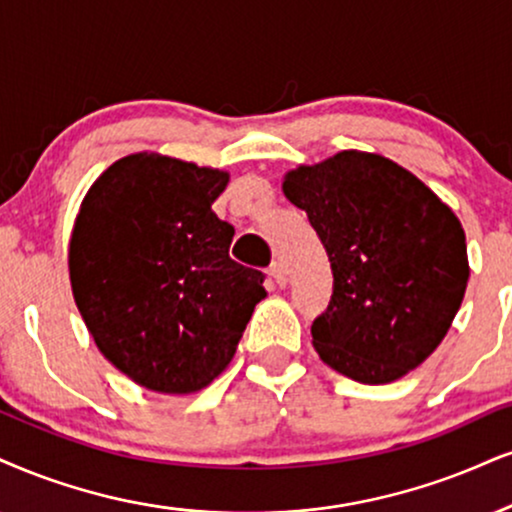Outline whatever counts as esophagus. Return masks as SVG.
Instances as JSON below:
<instances>
[{"label":"esophagus","instance_id":"esophagus-1","mask_svg":"<svg viewBox=\"0 0 512 512\" xmlns=\"http://www.w3.org/2000/svg\"><path fill=\"white\" fill-rule=\"evenodd\" d=\"M270 277L277 282V287H285L287 285V270L282 266L280 261H275L273 266H270Z\"/></svg>","mask_w":512,"mask_h":512}]
</instances>
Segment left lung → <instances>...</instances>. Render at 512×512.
Segmentation results:
<instances>
[{
	"label": "left lung",
	"instance_id": "obj_1",
	"mask_svg": "<svg viewBox=\"0 0 512 512\" xmlns=\"http://www.w3.org/2000/svg\"><path fill=\"white\" fill-rule=\"evenodd\" d=\"M332 268L313 320L318 356L363 384H389L441 344L468 287V246L449 206L406 168L342 151L285 178Z\"/></svg>",
	"mask_w": 512,
	"mask_h": 512
}]
</instances>
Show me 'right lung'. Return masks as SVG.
<instances>
[{
  "mask_svg": "<svg viewBox=\"0 0 512 512\" xmlns=\"http://www.w3.org/2000/svg\"><path fill=\"white\" fill-rule=\"evenodd\" d=\"M227 173L159 154L104 170L82 201L68 270L87 330L118 370L161 394L204 389L235 356L261 270L230 258L211 204Z\"/></svg>",
  "mask_w": 512,
  "mask_h": 512,
  "instance_id": "obj_1",
  "label": "right lung"
}]
</instances>
